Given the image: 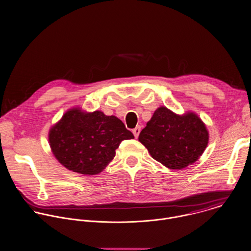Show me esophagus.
I'll return each mask as SVG.
<instances>
[{"label": "esophagus", "instance_id": "esophagus-1", "mask_svg": "<svg viewBox=\"0 0 251 251\" xmlns=\"http://www.w3.org/2000/svg\"><path fill=\"white\" fill-rule=\"evenodd\" d=\"M140 132H141V127H140V126H139V127H136V128L133 130V134H134V136H135L136 139L139 137Z\"/></svg>", "mask_w": 251, "mask_h": 251}]
</instances>
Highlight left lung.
<instances>
[{
	"label": "left lung",
	"mask_w": 251,
	"mask_h": 251,
	"mask_svg": "<svg viewBox=\"0 0 251 251\" xmlns=\"http://www.w3.org/2000/svg\"><path fill=\"white\" fill-rule=\"evenodd\" d=\"M139 141L153 159L169 169L181 170L202 155L209 133L197 113L177 114L160 106L141 131Z\"/></svg>",
	"instance_id": "left-lung-1"
}]
</instances>
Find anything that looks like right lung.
<instances>
[{
    "mask_svg": "<svg viewBox=\"0 0 251 251\" xmlns=\"http://www.w3.org/2000/svg\"><path fill=\"white\" fill-rule=\"evenodd\" d=\"M130 139L134 135L116 116L80 107L68 109L49 131L54 157L66 169L83 175L100 173L114 158L120 143Z\"/></svg>",
    "mask_w": 251,
    "mask_h": 251,
    "instance_id": "right-lung-1",
    "label": "right lung"
}]
</instances>
